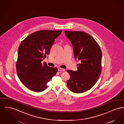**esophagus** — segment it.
I'll list each match as a JSON object with an SVG mask.
<instances>
[{
    "instance_id": "34e87169",
    "label": "esophagus",
    "mask_w": 124,
    "mask_h": 124,
    "mask_svg": "<svg viewBox=\"0 0 124 124\" xmlns=\"http://www.w3.org/2000/svg\"><path fill=\"white\" fill-rule=\"evenodd\" d=\"M58 70L59 71H65V69H63V68H58Z\"/></svg>"
}]
</instances>
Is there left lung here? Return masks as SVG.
Listing matches in <instances>:
<instances>
[{"mask_svg":"<svg viewBox=\"0 0 124 124\" xmlns=\"http://www.w3.org/2000/svg\"><path fill=\"white\" fill-rule=\"evenodd\" d=\"M65 33L72 45L75 59L80 61L77 71H67L70 76L67 85L71 92L82 93L92 88L100 76L102 52L98 43L88 34L67 31Z\"/></svg>","mask_w":124,"mask_h":124,"instance_id":"8db88e82","label":"left lung"}]
</instances>
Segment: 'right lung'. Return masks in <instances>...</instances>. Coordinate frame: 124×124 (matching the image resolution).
Returning a JSON list of instances; mask_svg holds the SVG:
<instances>
[{"label": "right lung", "instance_id": "1", "mask_svg": "<svg viewBox=\"0 0 124 124\" xmlns=\"http://www.w3.org/2000/svg\"><path fill=\"white\" fill-rule=\"evenodd\" d=\"M62 31H37L20 43L16 71L20 80L30 90L35 92L44 91L47 88L46 83L57 72V68L50 67L41 61L49 54L55 39Z\"/></svg>", "mask_w": 124, "mask_h": 124}]
</instances>
